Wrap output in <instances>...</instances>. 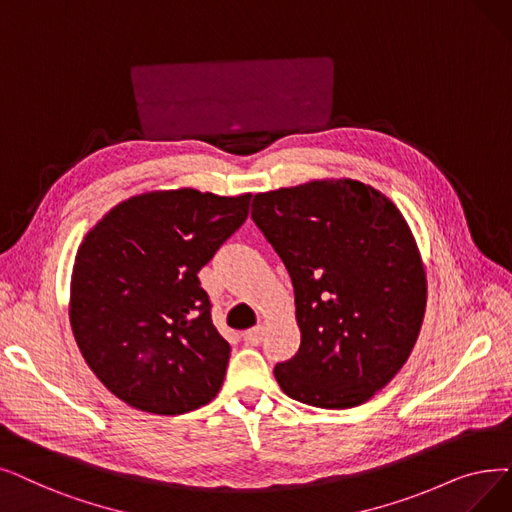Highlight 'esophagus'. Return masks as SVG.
<instances>
[{"label":"esophagus","instance_id":"esophagus-1","mask_svg":"<svg viewBox=\"0 0 512 512\" xmlns=\"http://www.w3.org/2000/svg\"><path fill=\"white\" fill-rule=\"evenodd\" d=\"M263 335H265V328L263 326H255V328H249L242 332V341L247 345H259L263 341Z\"/></svg>","mask_w":512,"mask_h":512}]
</instances>
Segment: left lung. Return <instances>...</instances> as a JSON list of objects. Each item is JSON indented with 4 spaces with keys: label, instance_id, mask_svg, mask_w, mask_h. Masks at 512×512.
Listing matches in <instances>:
<instances>
[{
    "label": "left lung",
    "instance_id": "8db88e82",
    "mask_svg": "<svg viewBox=\"0 0 512 512\" xmlns=\"http://www.w3.org/2000/svg\"><path fill=\"white\" fill-rule=\"evenodd\" d=\"M261 230L295 288L299 351L274 368L301 404L343 410L381 391L408 360L427 307V276L404 215L353 180L253 198Z\"/></svg>",
    "mask_w": 512,
    "mask_h": 512
}]
</instances>
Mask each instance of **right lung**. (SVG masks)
Instances as JSON below:
<instances>
[{"label":"right lung","instance_id":"obj_1","mask_svg":"<svg viewBox=\"0 0 512 512\" xmlns=\"http://www.w3.org/2000/svg\"><path fill=\"white\" fill-rule=\"evenodd\" d=\"M251 194L192 188L133 196L87 232L71 326L87 366L131 408L186 414L224 383L230 345L198 272L249 215Z\"/></svg>","mask_w":512,"mask_h":512}]
</instances>
